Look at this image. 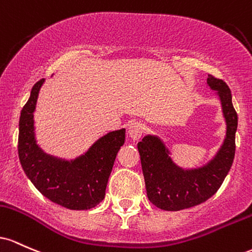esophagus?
Here are the masks:
<instances>
[{
    "mask_svg": "<svg viewBox=\"0 0 252 252\" xmlns=\"http://www.w3.org/2000/svg\"><path fill=\"white\" fill-rule=\"evenodd\" d=\"M144 132V125L140 123L129 124L128 129H127V135L131 140H138Z\"/></svg>",
    "mask_w": 252,
    "mask_h": 252,
    "instance_id": "34e87169",
    "label": "esophagus"
}]
</instances>
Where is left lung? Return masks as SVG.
<instances>
[{"label":"left lung","instance_id":"obj_1","mask_svg":"<svg viewBox=\"0 0 252 252\" xmlns=\"http://www.w3.org/2000/svg\"><path fill=\"white\" fill-rule=\"evenodd\" d=\"M207 84L220 98L226 121V137L213 159L197 169H182L169 156V150L156 135L138 143L141 169L149 200L164 211H181L200 205L217 193L232 166L238 117L232 95L222 80L208 75Z\"/></svg>","mask_w":252,"mask_h":252}]
</instances>
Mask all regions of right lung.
Here are the masks:
<instances>
[{"label":"right lung","mask_w":252,"mask_h":252,"mask_svg":"<svg viewBox=\"0 0 252 252\" xmlns=\"http://www.w3.org/2000/svg\"><path fill=\"white\" fill-rule=\"evenodd\" d=\"M44 78L31 90L19 120V159L25 174L45 197L69 210H90L104 199L107 182L119 149L125 143V128L101 137L73 160L45 154L36 145L34 115Z\"/></svg>","instance_id":"obj_1"}]
</instances>
